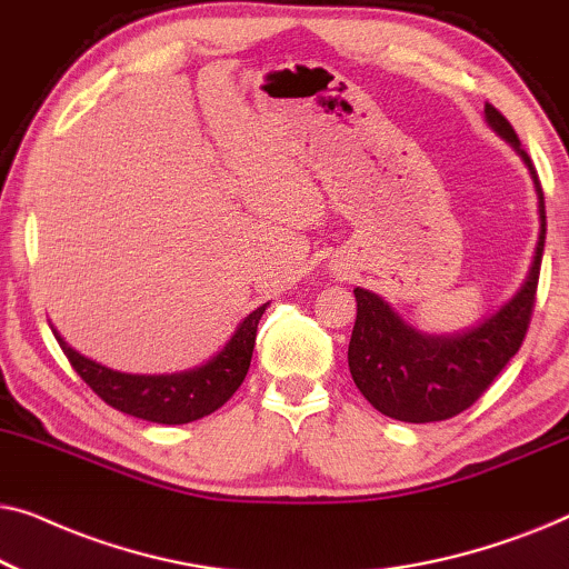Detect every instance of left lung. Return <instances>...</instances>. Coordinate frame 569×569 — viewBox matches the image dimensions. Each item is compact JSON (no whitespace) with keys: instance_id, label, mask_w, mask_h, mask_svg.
Returning a JSON list of instances; mask_svg holds the SVG:
<instances>
[{"instance_id":"1","label":"left lung","mask_w":569,"mask_h":569,"mask_svg":"<svg viewBox=\"0 0 569 569\" xmlns=\"http://www.w3.org/2000/svg\"><path fill=\"white\" fill-rule=\"evenodd\" d=\"M487 123L510 142L531 170L539 193V243L528 269L526 282L516 298L473 326L453 337H430L403 323L396 310L376 292L355 287L357 321L349 339V372L360 393L380 415L399 422H440L469 409L492 386L500 370L523 345L531 323L536 284H539L543 240H547V212L543 191L528 152L510 121L495 106H485Z\"/></svg>"}]
</instances>
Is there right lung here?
Returning a JSON list of instances; mask_svg holds the SVG:
<instances>
[{
  "label": "right lung",
  "mask_w": 569,
  "mask_h": 569,
  "mask_svg": "<svg viewBox=\"0 0 569 569\" xmlns=\"http://www.w3.org/2000/svg\"><path fill=\"white\" fill-rule=\"evenodd\" d=\"M267 306L269 302H263L261 308H256L253 313L243 318V323L238 326V331L232 333V339L224 345L220 355H214L201 368L173 372V376H129V372L103 368V365L74 352L57 331H53V337L64 349L77 376L108 407L137 419H147V422L186 425L212 415L243 383L246 372L251 368L256 329H259Z\"/></svg>",
  "instance_id": "add662e5"
}]
</instances>
